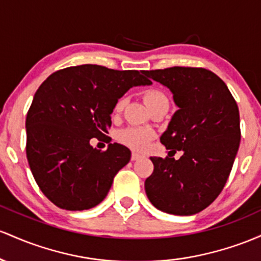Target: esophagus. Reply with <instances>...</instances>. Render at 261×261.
Instances as JSON below:
<instances>
[{
    "label": "esophagus",
    "mask_w": 261,
    "mask_h": 261,
    "mask_svg": "<svg viewBox=\"0 0 261 261\" xmlns=\"http://www.w3.org/2000/svg\"><path fill=\"white\" fill-rule=\"evenodd\" d=\"M142 158H143V155H140L138 153H132V160H133V162L142 159Z\"/></svg>",
    "instance_id": "34e87169"
}]
</instances>
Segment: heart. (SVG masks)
<instances>
[{
  "label": "heart",
  "instance_id": "1",
  "mask_svg": "<svg viewBox=\"0 0 261 261\" xmlns=\"http://www.w3.org/2000/svg\"><path fill=\"white\" fill-rule=\"evenodd\" d=\"M144 99L146 106L150 107L151 105L156 103V102L162 101V99H166V97L162 91H159V90L151 89L145 91ZM123 105H124V99H118L116 103L115 110L121 111L123 108ZM153 138L154 132L145 127L125 128V129L119 132L118 134V139L121 140L123 144L128 145L132 149H136V150H142V149H144Z\"/></svg>",
  "mask_w": 261,
  "mask_h": 261
}]
</instances>
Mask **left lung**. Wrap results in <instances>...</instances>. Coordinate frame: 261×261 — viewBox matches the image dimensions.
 <instances>
[{
    "mask_svg": "<svg viewBox=\"0 0 261 261\" xmlns=\"http://www.w3.org/2000/svg\"><path fill=\"white\" fill-rule=\"evenodd\" d=\"M143 74L171 91L178 110L160 142L184 153L178 160L170 154L150 158L146 196L165 213L195 215L218 197L230 174L241 143L238 106L223 80L207 69L174 66Z\"/></svg>",
    "mask_w": 261,
    "mask_h": 261,
    "instance_id": "8db88e82",
    "label": "left lung"
}]
</instances>
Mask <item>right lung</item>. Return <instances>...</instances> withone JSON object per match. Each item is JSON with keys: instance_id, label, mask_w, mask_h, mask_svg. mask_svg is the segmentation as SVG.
I'll return each mask as SVG.
<instances>
[{"instance_id": "1", "label": "right lung", "mask_w": 261, "mask_h": 261, "mask_svg": "<svg viewBox=\"0 0 261 261\" xmlns=\"http://www.w3.org/2000/svg\"><path fill=\"white\" fill-rule=\"evenodd\" d=\"M150 85L137 70L85 64L54 72L40 85L25 119L27 159L37 185L55 206L84 211L105 200L130 150L106 137L117 101L130 87Z\"/></svg>"}]
</instances>
